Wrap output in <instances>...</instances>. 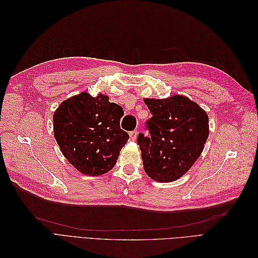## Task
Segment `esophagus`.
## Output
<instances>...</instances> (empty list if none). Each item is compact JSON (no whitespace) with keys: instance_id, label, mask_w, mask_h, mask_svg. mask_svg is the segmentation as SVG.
<instances>
[{"instance_id":"esophagus-1","label":"esophagus","mask_w":258,"mask_h":258,"mask_svg":"<svg viewBox=\"0 0 258 258\" xmlns=\"http://www.w3.org/2000/svg\"><path fill=\"white\" fill-rule=\"evenodd\" d=\"M129 137H130V140H132V141H135V140H136L137 137H138V131H137V130L130 131V132H129Z\"/></svg>"}]
</instances>
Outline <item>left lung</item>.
I'll list each match as a JSON object with an SVG mask.
<instances>
[{
  "label": "left lung",
  "instance_id": "obj_1",
  "mask_svg": "<svg viewBox=\"0 0 258 258\" xmlns=\"http://www.w3.org/2000/svg\"><path fill=\"white\" fill-rule=\"evenodd\" d=\"M152 117L145 122L148 137L139 134L146 174L160 183L173 182L199 158L209 137L208 114L188 98L145 99Z\"/></svg>",
  "mask_w": 258,
  "mask_h": 258
}]
</instances>
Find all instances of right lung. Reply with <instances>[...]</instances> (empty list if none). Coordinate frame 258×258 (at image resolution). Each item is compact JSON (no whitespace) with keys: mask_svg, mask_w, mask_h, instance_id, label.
I'll return each instance as SVG.
<instances>
[{"mask_svg":"<svg viewBox=\"0 0 258 258\" xmlns=\"http://www.w3.org/2000/svg\"><path fill=\"white\" fill-rule=\"evenodd\" d=\"M122 107L100 93L82 92L63 101L53 114L54 139L80 172L101 175L113 169L129 135L120 129Z\"/></svg>","mask_w":258,"mask_h":258,"instance_id":"add662e5","label":"right lung"}]
</instances>
